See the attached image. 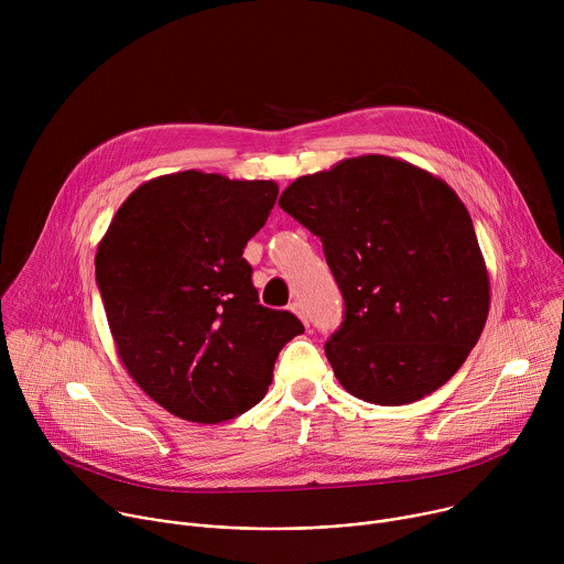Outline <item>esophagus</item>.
Listing matches in <instances>:
<instances>
[{
    "label": "esophagus",
    "instance_id": "34e87169",
    "mask_svg": "<svg viewBox=\"0 0 564 564\" xmlns=\"http://www.w3.org/2000/svg\"><path fill=\"white\" fill-rule=\"evenodd\" d=\"M290 310H292V312H294V314H296V316H299V318L303 321V324H305V328L310 326V321H307V312H305V307H303V305H301L299 301H294V303L290 305Z\"/></svg>",
    "mask_w": 564,
    "mask_h": 564
}]
</instances>
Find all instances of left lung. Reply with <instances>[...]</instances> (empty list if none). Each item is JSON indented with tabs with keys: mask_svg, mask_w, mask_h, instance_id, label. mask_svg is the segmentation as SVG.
<instances>
[{
	"mask_svg": "<svg viewBox=\"0 0 564 564\" xmlns=\"http://www.w3.org/2000/svg\"><path fill=\"white\" fill-rule=\"evenodd\" d=\"M283 212L321 238L346 301L326 341L339 383L377 406L442 388L485 330L491 283L468 209L431 172L368 153L296 178Z\"/></svg>",
	"mask_w": 564,
	"mask_h": 564,
	"instance_id": "obj_1",
	"label": "left lung"
}]
</instances>
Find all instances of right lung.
Instances as JSON below:
<instances>
[{"instance_id": "1", "label": "right lung", "mask_w": 564, "mask_h": 564, "mask_svg": "<svg viewBox=\"0 0 564 564\" xmlns=\"http://www.w3.org/2000/svg\"><path fill=\"white\" fill-rule=\"evenodd\" d=\"M276 194L274 181L158 176L129 194L98 243L118 357L181 420L218 424L257 406L281 348L303 333L292 312L259 303L243 259Z\"/></svg>"}]
</instances>
